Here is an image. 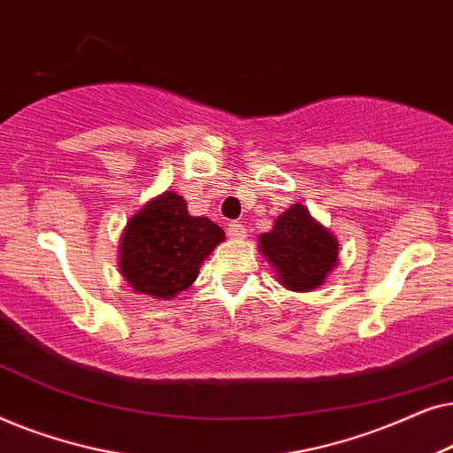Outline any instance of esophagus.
<instances>
[{"mask_svg": "<svg viewBox=\"0 0 453 453\" xmlns=\"http://www.w3.org/2000/svg\"><path fill=\"white\" fill-rule=\"evenodd\" d=\"M226 226H228L226 233H228V237H231V239H243L245 237L247 228L243 225H239V222H228Z\"/></svg>", "mask_w": 453, "mask_h": 453, "instance_id": "obj_1", "label": "esophagus"}]
</instances>
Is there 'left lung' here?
<instances>
[{"instance_id": "left-lung-1", "label": "left lung", "mask_w": 453, "mask_h": 453, "mask_svg": "<svg viewBox=\"0 0 453 453\" xmlns=\"http://www.w3.org/2000/svg\"><path fill=\"white\" fill-rule=\"evenodd\" d=\"M259 250L290 290H311L338 262V243L301 203L278 216L274 228L259 237Z\"/></svg>"}]
</instances>
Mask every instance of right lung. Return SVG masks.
Here are the masks:
<instances>
[{"label":"right lung","instance_id":"obj_1","mask_svg":"<svg viewBox=\"0 0 453 453\" xmlns=\"http://www.w3.org/2000/svg\"><path fill=\"white\" fill-rule=\"evenodd\" d=\"M225 231L203 216H189L175 191L148 202L127 222L121 241V272L138 293L173 299L197 278Z\"/></svg>","mask_w":453,"mask_h":453}]
</instances>
